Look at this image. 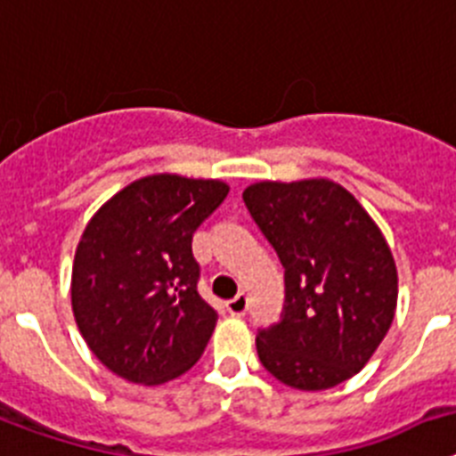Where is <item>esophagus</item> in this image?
<instances>
[{"mask_svg": "<svg viewBox=\"0 0 456 456\" xmlns=\"http://www.w3.org/2000/svg\"><path fill=\"white\" fill-rule=\"evenodd\" d=\"M227 310H229V314H233V316H243L245 312H248V294H245V291H240L236 298L229 300Z\"/></svg>", "mask_w": 456, "mask_h": 456, "instance_id": "esophagus-1", "label": "esophagus"}]
</instances>
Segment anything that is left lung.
Listing matches in <instances>:
<instances>
[{
  "label": "left lung",
  "mask_w": 456,
  "mask_h": 456,
  "mask_svg": "<svg viewBox=\"0 0 456 456\" xmlns=\"http://www.w3.org/2000/svg\"><path fill=\"white\" fill-rule=\"evenodd\" d=\"M243 200L284 266L282 322L256 354L277 381L328 390L358 374L393 326L397 266L386 236L330 179L259 181Z\"/></svg>",
  "instance_id": "left-lung-1"
}]
</instances>
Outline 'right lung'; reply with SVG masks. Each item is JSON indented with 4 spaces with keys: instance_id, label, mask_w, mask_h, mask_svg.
I'll use <instances>...</instances> for the list:
<instances>
[{
    "instance_id": "1",
    "label": "right lung",
    "mask_w": 456,
    "mask_h": 456,
    "mask_svg": "<svg viewBox=\"0 0 456 456\" xmlns=\"http://www.w3.org/2000/svg\"><path fill=\"white\" fill-rule=\"evenodd\" d=\"M227 192L220 179L151 174L86 223L70 277L73 316L94 355L126 381L160 386L204 354L217 312L197 291L192 233Z\"/></svg>"
}]
</instances>
